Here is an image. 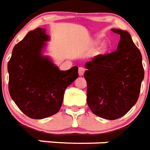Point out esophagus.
I'll return each mask as SVG.
<instances>
[{
  "mask_svg": "<svg viewBox=\"0 0 150 150\" xmlns=\"http://www.w3.org/2000/svg\"><path fill=\"white\" fill-rule=\"evenodd\" d=\"M86 69L84 68L83 67H79V75H83V74H84V72H85Z\"/></svg>",
  "mask_w": 150,
  "mask_h": 150,
  "instance_id": "obj_1",
  "label": "esophagus"
}]
</instances>
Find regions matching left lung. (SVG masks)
Masks as SVG:
<instances>
[{
  "label": "left lung",
  "instance_id": "8db88e82",
  "mask_svg": "<svg viewBox=\"0 0 150 150\" xmlns=\"http://www.w3.org/2000/svg\"><path fill=\"white\" fill-rule=\"evenodd\" d=\"M120 35L117 50L93 57L85 64L86 101L99 117L116 120L127 113L139 99L144 79L142 57L131 34L112 29Z\"/></svg>",
  "mask_w": 150,
  "mask_h": 150
}]
</instances>
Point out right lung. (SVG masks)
I'll return each instance as SVG.
<instances>
[{
    "mask_svg": "<svg viewBox=\"0 0 150 150\" xmlns=\"http://www.w3.org/2000/svg\"><path fill=\"white\" fill-rule=\"evenodd\" d=\"M50 39L44 28L30 31L13 48L8 63V90L18 108L31 119H44L60 110L66 88L79 77V67L60 71L42 56Z\"/></svg>",
    "mask_w": 150,
    "mask_h": 150,
    "instance_id": "add662e5",
    "label": "right lung"
}]
</instances>
